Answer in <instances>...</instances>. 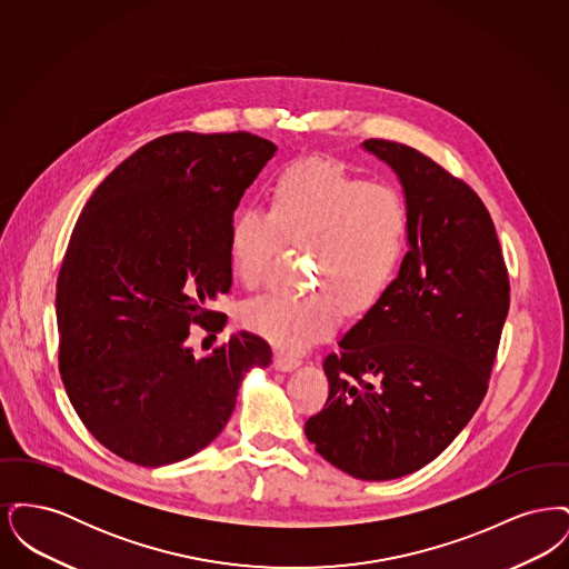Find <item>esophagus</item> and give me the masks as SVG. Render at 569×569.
I'll list each match as a JSON object with an SVG mask.
<instances>
[{
    "label": "esophagus",
    "instance_id": "34e87169",
    "mask_svg": "<svg viewBox=\"0 0 569 569\" xmlns=\"http://www.w3.org/2000/svg\"><path fill=\"white\" fill-rule=\"evenodd\" d=\"M272 362H274V367L279 371H292V369H297L298 365H300V356L288 352H274Z\"/></svg>",
    "mask_w": 569,
    "mask_h": 569
}]
</instances>
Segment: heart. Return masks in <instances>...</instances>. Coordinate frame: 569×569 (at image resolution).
Returning a JSON list of instances; mask_svg holds the SVG:
<instances>
[{
	"label": "heart",
	"instance_id": "b5f03b06",
	"mask_svg": "<svg viewBox=\"0 0 569 569\" xmlns=\"http://www.w3.org/2000/svg\"><path fill=\"white\" fill-rule=\"evenodd\" d=\"M413 216L392 183L365 181L341 163L307 160L286 168L271 209L244 207L230 228V267L258 288L283 244L307 247L318 288L305 297L267 295L244 302L241 322L272 346L298 352L322 341L350 313H367L406 264Z\"/></svg>",
	"mask_w": 569,
	"mask_h": 569
}]
</instances>
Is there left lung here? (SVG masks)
Here are the masks:
<instances>
[{"mask_svg":"<svg viewBox=\"0 0 569 569\" xmlns=\"http://www.w3.org/2000/svg\"><path fill=\"white\" fill-rule=\"evenodd\" d=\"M399 174L413 216L390 292L325 358L328 399L305 433L360 480H392L437 459L487 397L510 277L485 202L422 151L369 138Z\"/></svg>","mask_w":569,"mask_h":569,"instance_id":"1","label":"left lung"}]
</instances>
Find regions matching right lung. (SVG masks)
<instances>
[{
  "instance_id": "right-lung-1",
  "label": "right lung",
  "mask_w": 569,
  "mask_h": 569,
  "mask_svg": "<svg viewBox=\"0 0 569 569\" xmlns=\"http://www.w3.org/2000/svg\"><path fill=\"white\" fill-rule=\"evenodd\" d=\"M277 147L249 132H174L142 144L82 207L57 277L59 373L82 425L140 467L190 459L237 406L271 346L237 332L196 360L191 326L219 332L230 228Z\"/></svg>"
}]
</instances>
